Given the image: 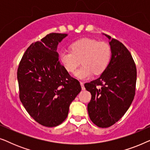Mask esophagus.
<instances>
[{"label":"esophagus","mask_w":150,"mask_h":150,"mask_svg":"<svg viewBox=\"0 0 150 150\" xmlns=\"http://www.w3.org/2000/svg\"><path fill=\"white\" fill-rule=\"evenodd\" d=\"M81 88H82V90H85V87H84V83H83V82H81Z\"/></svg>","instance_id":"obj_1"}]
</instances>
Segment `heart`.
<instances>
[{"label": "heart", "instance_id": "obj_1", "mask_svg": "<svg viewBox=\"0 0 150 150\" xmlns=\"http://www.w3.org/2000/svg\"><path fill=\"white\" fill-rule=\"evenodd\" d=\"M70 50L71 52H61L59 54V61L68 72H74L81 63H83L74 72V76L79 79H89L93 73H103L111 59L110 45L95 39L82 38L76 41L71 44Z\"/></svg>", "mask_w": 150, "mask_h": 150}]
</instances>
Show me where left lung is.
Wrapping results in <instances>:
<instances>
[{
    "label": "left lung",
    "mask_w": 150,
    "mask_h": 150,
    "mask_svg": "<svg viewBox=\"0 0 150 150\" xmlns=\"http://www.w3.org/2000/svg\"><path fill=\"white\" fill-rule=\"evenodd\" d=\"M110 40L112 56L107 69L98 79L85 84L91 94L87 105L92 122L100 128H108L124 116L134 99L137 68L126 47L115 39Z\"/></svg>",
    "instance_id": "obj_1"
}]
</instances>
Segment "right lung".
I'll return each mask as SVG.
<instances>
[{
    "instance_id": "obj_1",
    "label": "right lung",
    "mask_w": 150,
    "mask_h": 150,
    "mask_svg": "<svg viewBox=\"0 0 150 150\" xmlns=\"http://www.w3.org/2000/svg\"><path fill=\"white\" fill-rule=\"evenodd\" d=\"M67 36L52 33L33 43L18 66L20 101L28 114L44 126L61 124L81 91L79 81L69 74L59 60L57 46Z\"/></svg>"
}]
</instances>
